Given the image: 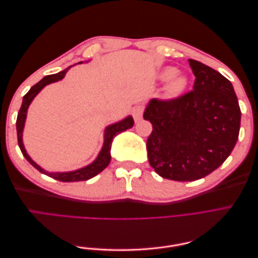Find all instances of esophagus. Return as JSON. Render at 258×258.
Instances as JSON below:
<instances>
[{"mask_svg":"<svg viewBox=\"0 0 258 258\" xmlns=\"http://www.w3.org/2000/svg\"><path fill=\"white\" fill-rule=\"evenodd\" d=\"M143 111H144V108L142 105H138L134 108V110H132V116H134V119L136 122H139L142 119Z\"/></svg>","mask_w":258,"mask_h":258,"instance_id":"obj_1","label":"esophagus"}]
</instances>
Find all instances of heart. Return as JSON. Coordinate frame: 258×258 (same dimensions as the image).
I'll use <instances>...</instances> for the list:
<instances>
[{"label": "heart", "mask_w": 258, "mask_h": 258, "mask_svg": "<svg viewBox=\"0 0 258 258\" xmlns=\"http://www.w3.org/2000/svg\"><path fill=\"white\" fill-rule=\"evenodd\" d=\"M176 70L174 68H166L159 73V80L165 82L171 79L167 85V96L170 98L181 95L187 86V79L184 75H175Z\"/></svg>", "instance_id": "heart-1"}]
</instances>
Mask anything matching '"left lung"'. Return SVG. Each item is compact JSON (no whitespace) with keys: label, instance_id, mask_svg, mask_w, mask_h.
<instances>
[{"label":"left lung","instance_id":"left-lung-1","mask_svg":"<svg viewBox=\"0 0 258 258\" xmlns=\"http://www.w3.org/2000/svg\"><path fill=\"white\" fill-rule=\"evenodd\" d=\"M194 89L174 99H153L144 119L153 124L148 161L161 177L196 181L228 158L240 130L241 111L231 83L220 72L189 59Z\"/></svg>","mask_w":258,"mask_h":258}]
</instances>
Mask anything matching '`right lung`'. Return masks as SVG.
<instances>
[{
	"mask_svg": "<svg viewBox=\"0 0 258 258\" xmlns=\"http://www.w3.org/2000/svg\"><path fill=\"white\" fill-rule=\"evenodd\" d=\"M79 63H82V62H79ZM70 68L71 67L67 68L66 70H63V71H61L57 74L45 76L42 81L35 84L33 87H31V89L26 93L25 96H23L22 104H21V107H20L18 116H17L16 127H17L18 145L20 147V151H21L22 155L25 156V158L35 169H37L43 174L48 175V176H50L54 179H58V181H61V182H79V181H87V179L96 176L100 172H102V171L108 166V163H110V161H111V146H112V142H113V138L116 137L117 135H119L120 132L132 128L135 121L131 116H128L124 119H122L121 121L110 124V126L106 127L105 131H104V143L102 146V150L100 151L98 157L96 158L95 161L91 162L90 165L86 166L84 168H81V169L75 170V171H71V172H56V173L50 172L49 173L48 171H45L40 166L36 165V163L32 159H31L30 156L27 154V152L25 150V146H23V143H22V131H23V127H25L28 107H29L30 103L32 102L34 97L45 87L46 85L63 79L66 73L69 71Z\"/></svg>",
	"mask_w": 258,
	"mask_h": 258,
	"instance_id": "right-lung-1",
	"label": "right lung"
}]
</instances>
